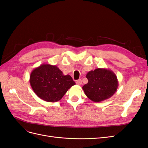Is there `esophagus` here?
Returning <instances> with one entry per match:
<instances>
[{
    "instance_id": "obj_1",
    "label": "esophagus",
    "mask_w": 148,
    "mask_h": 148,
    "mask_svg": "<svg viewBox=\"0 0 148 148\" xmlns=\"http://www.w3.org/2000/svg\"><path fill=\"white\" fill-rule=\"evenodd\" d=\"M76 83H77V84L78 85H81L82 84V79H78L77 81V82H76Z\"/></svg>"
}]
</instances>
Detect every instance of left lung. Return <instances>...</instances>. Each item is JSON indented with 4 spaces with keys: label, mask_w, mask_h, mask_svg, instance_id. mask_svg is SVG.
<instances>
[{
    "label": "left lung",
    "mask_w": 148,
    "mask_h": 148,
    "mask_svg": "<svg viewBox=\"0 0 148 148\" xmlns=\"http://www.w3.org/2000/svg\"><path fill=\"white\" fill-rule=\"evenodd\" d=\"M86 78L88 82L82 88L86 96L93 102L106 100L117 91V77L109 69L98 68L91 70L86 74Z\"/></svg>",
    "instance_id": "8db88e82"
}]
</instances>
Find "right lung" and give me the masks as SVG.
Instances as JSON below:
<instances>
[{"label":"right lung","mask_w":148,"mask_h":148,"mask_svg":"<svg viewBox=\"0 0 148 148\" xmlns=\"http://www.w3.org/2000/svg\"><path fill=\"white\" fill-rule=\"evenodd\" d=\"M29 83L36 95L49 102L60 101L75 84L70 75H64L56 65L48 64H43L31 71Z\"/></svg>","instance_id":"1"}]
</instances>
